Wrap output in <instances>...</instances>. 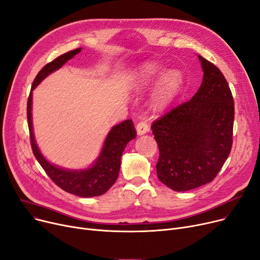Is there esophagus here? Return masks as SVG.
Segmentation results:
<instances>
[{
	"mask_svg": "<svg viewBox=\"0 0 260 260\" xmlns=\"http://www.w3.org/2000/svg\"><path fill=\"white\" fill-rule=\"evenodd\" d=\"M137 131H138V134L139 135H142V134H145L146 132L149 131V126H148V123L146 120H141L138 122L137 125Z\"/></svg>",
	"mask_w": 260,
	"mask_h": 260,
	"instance_id": "34e87169",
	"label": "esophagus"
}]
</instances>
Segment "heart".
Masks as SVG:
<instances>
[{
  "mask_svg": "<svg viewBox=\"0 0 260 260\" xmlns=\"http://www.w3.org/2000/svg\"><path fill=\"white\" fill-rule=\"evenodd\" d=\"M162 73V68L156 63L145 64L138 76L135 77L134 86L137 89H146L154 83L155 79ZM182 85V75L178 71H170L165 74L164 77L160 79L156 91H155V102L158 106L164 107L170 104L180 91Z\"/></svg>",
  "mask_w": 260,
  "mask_h": 260,
  "instance_id": "1",
  "label": "heart"
}]
</instances>
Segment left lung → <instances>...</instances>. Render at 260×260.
<instances>
[{
	"instance_id": "8db88e82",
	"label": "left lung",
	"mask_w": 260,
	"mask_h": 260,
	"mask_svg": "<svg viewBox=\"0 0 260 260\" xmlns=\"http://www.w3.org/2000/svg\"><path fill=\"white\" fill-rule=\"evenodd\" d=\"M198 57L204 72L199 90L151 125L159 151L157 177L176 191L212 182L233 145L235 108L231 89L215 64Z\"/></svg>"
}]
</instances>
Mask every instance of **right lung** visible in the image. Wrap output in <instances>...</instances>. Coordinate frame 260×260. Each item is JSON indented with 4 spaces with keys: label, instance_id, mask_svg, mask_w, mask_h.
I'll list each match as a JSON object with an SVG mask.
<instances>
[{
    "label": "right lung",
    "instance_id": "obj_1",
    "mask_svg": "<svg viewBox=\"0 0 260 260\" xmlns=\"http://www.w3.org/2000/svg\"><path fill=\"white\" fill-rule=\"evenodd\" d=\"M81 51V48L73 49L63 55L57 57L52 62L45 64L41 71L37 74L32 82L31 90L27 101V121L29 129L30 145L35 157L41 167L46 172L51 180L67 192L79 197H96L108 191L115 183L118 177L120 167V157L127 144L137 137V130L134 128L133 121L127 119L114 126L109 132L105 141L104 148L100 157L95 164L84 170H67L49 164L41 154L39 148L34 139L32 123H31V92L47 75L60 69L67 61L72 59Z\"/></svg>",
    "mask_w": 260,
    "mask_h": 260
}]
</instances>
